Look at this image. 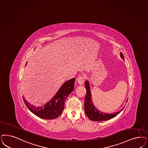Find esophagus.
Here are the masks:
<instances>
[{"label": "esophagus", "instance_id": "1", "mask_svg": "<svg viewBox=\"0 0 148 148\" xmlns=\"http://www.w3.org/2000/svg\"><path fill=\"white\" fill-rule=\"evenodd\" d=\"M77 83L79 85H83V84L85 82V77L83 76H79L77 77Z\"/></svg>", "mask_w": 148, "mask_h": 148}]
</instances>
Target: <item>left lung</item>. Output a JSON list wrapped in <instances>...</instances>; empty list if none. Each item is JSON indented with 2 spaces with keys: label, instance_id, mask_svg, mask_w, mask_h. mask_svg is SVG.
I'll return each mask as SVG.
<instances>
[{
  "label": "left lung",
  "instance_id": "1",
  "mask_svg": "<svg viewBox=\"0 0 148 148\" xmlns=\"http://www.w3.org/2000/svg\"><path fill=\"white\" fill-rule=\"evenodd\" d=\"M120 56L125 61L124 56L123 55L122 52L120 53ZM85 87L86 89V94L85 96V103H84L85 112L86 114L87 117H88L91 120L94 121H106L116 116L123 110L124 107L121 110H120L119 112H113V114H107V113H104V112L99 111L94 106L92 103L90 87L88 81L85 82ZM127 101L128 99L127 100Z\"/></svg>",
  "mask_w": 148,
  "mask_h": 148
}]
</instances>
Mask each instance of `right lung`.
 <instances>
[{"label":"right lung","mask_w":148,"mask_h":148,"mask_svg":"<svg viewBox=\"0 0 148 148\" xmlns=\"http://www.w3.org/2000/svg\"><path fill=\"white\" fill-rule=\"evenodd\" d=\"M75 80V79L73 78L65 82L56 93V95L43 107L34 106L26 101L23 97V101L29 110L37 116L46 120L55 119L63 112L66 99L74 89Z\"/></svg>","instance_id":"right-lung-1"}]
</instances>
